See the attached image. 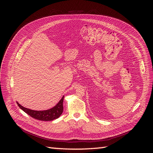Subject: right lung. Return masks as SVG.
Listing matches in <instances>:
<instances>
[{"instance_id":"right-lung-1","label":"right lung","mask_w":153,"mask_h":153,"mask_svg":"<svg viewBox=\"0 0 153 153\" xmlns=\"http://www.w3.org/2000/svg\"><path fill=\"white\" fill-rule=\"evenodd\" d=\"M64 97V96L62 97L59 102L55 105L54 107L51 109L43 111H36L30 110L24 107V106H22L18 103H17V104L23 111H24L25 113L30 115L32 118L39 120V121H52V120L55 119H57L58 117L61 116V115L63 112Z\"/></svg>"}]
</instances>
